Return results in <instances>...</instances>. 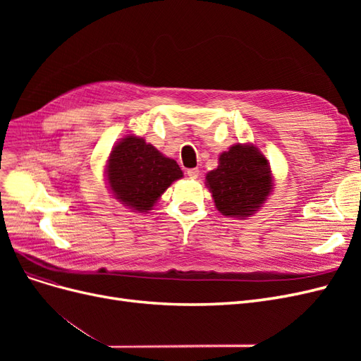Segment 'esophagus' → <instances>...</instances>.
I'll return each instance as SVG.
<instances>
[{"label": "esophagus", "instance_id": "obj_1", "mask_svg": "<svg viewBox=\"0 0 361 361\" xmlns=\"http://www.w3.org/2000/svg\"><path fill=\"white\" fill-rule=\"evenodd\" d=\"M187 174H188L191 179H197L199 178V169H190L187 171Z\"/></svg>", "mask_w": 361, "mask_h": 361}]
</instances>
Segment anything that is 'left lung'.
<instances>
[{"mask_svg":"<svg viewBox=\"0 0 361 361\" xmlns=\"http://www.w3.org/2000/svg\"><path fill=\"white\" fill-rule=\"evenodd\" d=\"M206 180L216 209L227 216L251 215L271 192L268 161L253 146L235 145L224 152Z\"/></svg>","mask_w":361,"mask_h":361,"instance_id":"8db88e82","label":"left lung"}]
</instances>
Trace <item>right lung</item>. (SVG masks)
<instances>
[{
    "label": "right lung",
    "mask_w": 361,
    "mask_h": 361,
    "mask_svg": "<svg viewBox=\"0 0 361 361\" xmlns=\"http://www.w3.org/2000/svg\"><path fill=\"white\" fill-rule=\"evenodd\" d=\"M182 176L176 161L133 135L114 146L108 161V180L116 199L140 212L150 211L161 194Z\"/></svg>",
    "instance_id": "right-lung-1"
}]
</instances>
